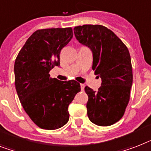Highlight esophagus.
Wrapping results in <instances>:
<instances>
[{"label": "esophagus", "mask_w": 151, "mask_h": 151, "mask_svg": "<svg viewBox=\"0 0 151 151\" xmlns=\"http://www.w3.org/2000/svg\"><path fill=\"white\" fill-rule=\"evenodd\" d=\"M84 87H85V85L84 84H81V91L84 90Z\"/></svg>", "instance_id": "esophagus-1"}]
</instances>
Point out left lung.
Here are the masks:
<instances>
[{"label":"left lung","mask_w":151,"mask_h":151,"mask_svg":"<svg viewBox=\"0 0 151 151\" xmlns=\"http://www.w3.org/2000/svg\"><path fill=\"white\" fill-rule=\"evenodd\" d=\"M76 39L93 53L92 70L101 78L97 91L88 86V116L100 127H108L122 118L129 101L133 70L127 46L112 31L100 24H84L73 29Z\"/></svg>","instance_id":"left-lung-1"}]
</instances>
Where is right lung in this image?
<instances>
[{
    "label": "right lung",
    "mask_w": 151,
    "mask_h": 151,
    "mask_svg": "<svg viewBox=\"0 0 151 151\" xmlns=\"http://www.w3.org/2000/svg\"><path fill=\"white\" fill-rule=\"evenodd\" d=\"M73 38L71 28L39 29L27 40L14 62V83L23 109L36 126L56 129L69 120L68 105L81 85L61 81L50 71L60 66L61 50Z\"/></svg>",
    "instance_id": "1"
}]
</instances>
